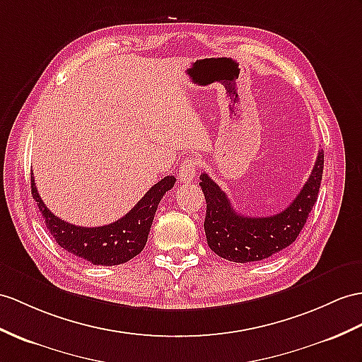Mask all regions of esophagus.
<instances>
[{"label":"esophagus","mask_w":362,"mask_h":362,"mask_svg":"<svg viewBox=\"0 0 362 362\" xmlns=\"http://www.w3.org/2000/svg\"><path fill=\"white\" fill-rule=\"evenodd\" d=\"M201 163L197 158H187V160H184L181 167H180V180L181 182H192L195 180V176L199 170Z\"/></svg>","instance_id":"esophagus-1"}]
</instances>
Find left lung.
Segmentation results:
<instances>
[{"label":"left lung","instance_id":"1","mask_svg":"<svg viewBox=\"0 0 362 362\" xmlns=\"http://www.w3.org/2000/svg\"><path fill=\"white\" fill-rule=\"evenodd\" d=\"M322 169L321 151L310 176L292 204L276 215L261 218L238 214L218 184L207 173H201L199 186L207 202L204 230L209 247L218 257L243 264L266 259L288 247L301 233L318 199Z\"/></svg>","mask_w":362,"mask_h":362}]
</instances>
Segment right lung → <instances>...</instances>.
Returning <instances> with one entry per match:
<instances>
[{
  "instance_id": "add662e5",
  "label": "right lung",
  "mask_w": 362,
  "mask_h": 362,
  "mask_svg": "<svg viewBox=\"0 0 362 362\" xmlns=\"http://www.w3.org/2000/svg\"><path fill=\"white\" fill-rule=\"evenodd\" d=\"M32 197L46 221L47 230L55 238L59 247L95 266H118L135 258L147 243L155 211L165 192H169L176 178L164 176L141 198L127 215L101 227H81L66 223L55 216L44 204L30 176Z\"/></svg>"
}]
</instances>
